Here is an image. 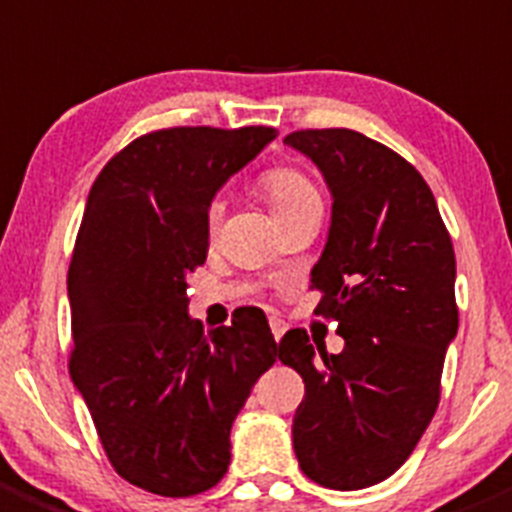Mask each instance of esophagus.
<instances>
[{
	"label": "esophagus",
	"mask_w": 512,
	"mask_h": 512,
	"mask_svg": "<svg viewBox=\"0 0 512 512\" xmlns=\"http://www.w3.org/2000/svg\"><path fill=\"white\" fill-rule=\"evenodd\" d=\"M270 331L272 336H275V341H280V338L285 336V331H288V326H285V321H280V318H270Z\"/></svg>",
	"instance_id": "obj_1"
}]
</instances>
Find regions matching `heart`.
<instances>
[{"label": "heart", "mask_w": 512, "mask_h": 512, "mask_svg": "<svg viewBox=\"0 0 512 512\" xmlns=\"http://www.w3.org/2000/svg\"><path fill=\"white\" fill-rule=\"evenodd\" d=\"M260 186L265 191L267 202H270L275 217L283 219L285 214L295 212V209L305 207L310 202H321L315 186L305 179L300 171L288 169V166H275V169H267L260 176ZM222 202H212L207 209V237L212 240L217 234L219 222H222Z\"/></svg>", "instance_id": "b5f03b06"}]
</instances>
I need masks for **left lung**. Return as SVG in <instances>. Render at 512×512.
<instances>
[{
	"mask_svg": "<svg viewBox=\"0 0 512 512\" xmlns=\"http://www.w3.org/2000/svg\"><path fill=\"white\" fill-rule=\"evenodd\" d=\"M331 191V227L310 283L315 313L338 321L341 353L295 328L278 358L298 371L300 470L331 490L394 475L439 404L444 353L457 336L455 250L432 189L409 161L348 128L295 131Z\"/></svg>",
	"mask_w": 512,
	"mask_h": 512,
	"instance_id": "obj_1",
	"label": "left lung"
}]
</instances>
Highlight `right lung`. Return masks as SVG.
<instances>
[{"mask_svg":"<svg viewBox=\"0 0 512 512\" xmlns=\"http://www.w3.org/2000/svg\"><path fill=\"white\" fill-rule=\"evenodd\" d=\"M275 128H166L95 179L68 272L70 376L118 475L164 498L209 490L229 465V429L278 343L250 310L204 336L186 278L207 260L217 191Z\"/></svg>","mask_w":512,"mask_h":512,"instance_id":"right-lung-1","label":"right lung"}]
</instances>
